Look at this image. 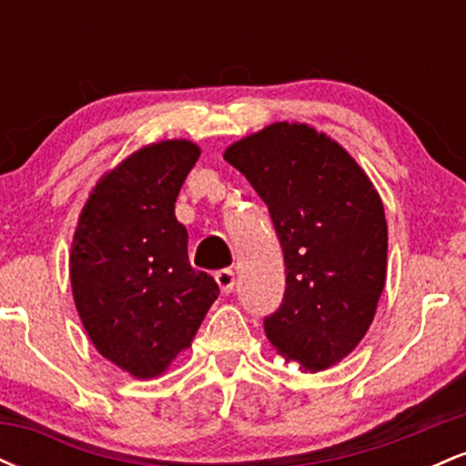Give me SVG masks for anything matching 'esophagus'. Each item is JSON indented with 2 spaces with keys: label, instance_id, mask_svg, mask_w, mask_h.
<instances>
[{
  "label": "esophagus",
  "instance_id": "34e87169",
  "mask_svg": "<svg viewBox=\"0 0 466 466\" xmlns=\"http://www.w3.org/2000/svg\"><path fill=\"white\" fill-rule=\"evenodd\" d=\"M215 278H217L218 287H221L223 293H232L234 291V271L232 269H218Z\"/></svg>",
  "mask_w": 466,
  "mask_h": 466
}]
</instances>
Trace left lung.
<instances>
[{"mask_svg":"<svg viewBox=\"0 0 466 466\" xmlns=\"http://www.w3.org/2000/svg\"><path fill=\"white\" fill-rule=\"evenodd\" d=\"M267 203L285 254V296L267 339L304 370H326L366 335L386 285L388 226L372 181L339 144L276 122L226 151Z\"/></svg>","mask_w":466,"mask_h":466,"instance_id":"1","label":"left lung"}]
</instances>
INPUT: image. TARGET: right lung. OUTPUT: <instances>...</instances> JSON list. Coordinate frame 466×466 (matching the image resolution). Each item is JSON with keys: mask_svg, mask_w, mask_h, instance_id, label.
Returning <instances> with one entry per match:
<instances>
[{"mask_svg": "<svg viewBox=\"0 0 466 466\" xmlns=\"http://www.w3.org/2000/svg\"><path fill=\"white\" fill-rule=\"evenodd\" d=\"M199 148L170 140L127 157L96 186L69 256L74 302L103 357L148 379L188 349L218 298L188 260L175 201Z\"/></svg>", "mask_w": 466, "mask_h": 466, "instance_id": "add662e5", "label": "right lung"}]
</instances>
